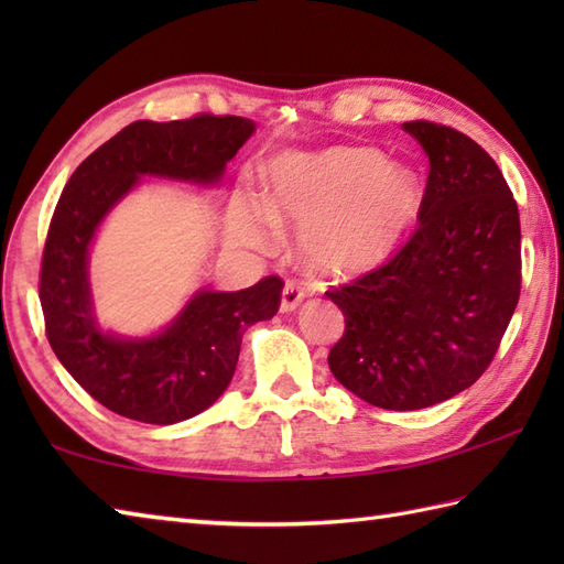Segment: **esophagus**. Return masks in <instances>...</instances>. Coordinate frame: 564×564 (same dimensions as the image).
Returning <instances> with one entry per match:
<instances>
[{"instance_id":"obj_1","label":"esophagus","mask_w":564,"mask_h":564,"mask_svg":"<svg viewBox=\"0 0 564 564\" xmlns=\"http://www.w3.org/2000/svg\"><path fill=\"white\" fill-rule=\"evenodd\" d=\"M305 289L297 281H289L285 283V289H283V297H281V310L283 313H293V310L303 303V297H305Z\"/></svg>"}]
</instances>
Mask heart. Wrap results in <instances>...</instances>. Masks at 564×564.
Wrapping results in <instances>:
<instances>
[{
    "instance_id": "b5f03b06",
    "label": "heart",
    "mask_w": 564,
    "mask_h": 564,
    "mask_svg": "<svg viewBox=\"0 0 564 564\" xmlns=\"http://www.w3.org/2000/svg\"><path fill=\"white\" fill-rule=\"evenodd\" d=\"M414 176L373 150L293 154L271 164L263 210L245 206L235 235L261 245L269 220H307L303 247L327 269H364L398 245L416 208Z\"/></svg>"
}]
</instances>
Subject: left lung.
<instances>
[{
  "mask_svg": "<svg viewBox=\"0 0 564 564\" xmlns=\"http://www.w3.org/2000/svg\"><path fill=\"white\" fill-rule=\"evenodd\" d=\"M402 128L429 154L416 230L378 269L327 291L346 322L327 358L334 378L394 412L470 388L521 293L519 206L497 162L451 126Z\"/></svg>",
  "mask_w": 564,
  "mask_h": 564,
  "instance_id": "obj_1",
  "label": "left lung"
}]
</instances>
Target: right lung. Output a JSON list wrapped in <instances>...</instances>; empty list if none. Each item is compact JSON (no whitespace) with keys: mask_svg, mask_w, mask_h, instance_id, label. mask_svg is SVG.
I'll return each mask as SVG.
<instances>
[{"mask_svg":"<svg viewBox=\"0 0 564 564\" xmlns=\"http://www.w3.org/2000/svg\"><path fill=\"white\" fill-rule=\"evenodd\" d=\"M251 133L254 123L239 116L135 121L69 176L47 227L39 295L45 337L59 364L106 410L145 424H176L200 414L230 386L245 329L279 313V275L237 293L200 291L150 339L104 334L91 313L87 254L104 215L140 174L218 182Z\"/></svg>","mask_w":564,"mask_h":564,"instance_id":"1","label":"right lung"}]
</instances>
